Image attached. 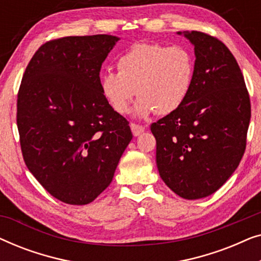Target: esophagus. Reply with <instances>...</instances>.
Listing matches in <instances>:
<instances>
[{"instance_id": "esophagus-1", "label": "esophagus", "mask_w": 261, "mask_h": 261, "mask_svg": "<svg viewBox=\"0 0 261 261\" xmlns=\"http://www.w3.org/2000/svg\"><path fill=\"white\" fill-rule=\"evenodd\" d=\"M130 128H132V132H133L134 137H138V135H140L141 133H144L145 132V127L141 126V124L130 123Z\"/></svg>"}]
</instances>
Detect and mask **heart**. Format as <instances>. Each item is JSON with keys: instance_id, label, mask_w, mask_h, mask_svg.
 <instances>
[{"instance_id": "1", "label": "heart", "mask_w": 261, "mask_h": 261, "mask_svg": "<svg viewBox=\"0 0 261 261\" xmlns=\"http://www.w3.org/2000/svg\"><path fill=\"white\" fill-rule=\"evenodd\" d=\"M117 72L101 78V90L117 114L129 112L137 94L135 112L169 115L180 108L190 94L195 76V58L188 47L162 42H137L116 60Z\"/></svg>"}]
</instances>
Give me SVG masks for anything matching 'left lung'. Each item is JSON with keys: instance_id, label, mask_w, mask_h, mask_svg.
I'll use <instances>...</instances> for the list:
<instances>
[{"instance_id": "1", "label": "left lung", "mask_w": 261, "mask_h": 261, "mask_svg": "<svg viewBox=\"0 0 261 261\" xmlns=\"http://www.w3.org/2000/svg\"><path fill=\"white\" fill-rule=\"evenodd\" d=\"M185 37L196 55L190 94L151 130L162 179L180 197L198 199L219 190L240 164L251 99L237 59L222 41L198 31Z\"/></svg>"}]
</instances>
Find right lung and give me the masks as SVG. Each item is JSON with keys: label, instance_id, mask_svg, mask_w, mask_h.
Returning <instances> with one entry per match:
<instances>
[{"label": "right lung", "instance_id": "1", "mask_svg": "<svg viewBox=\"0 0 261 261\" xmlns=\"http://www.w3.org/2000/svg\"><path fill=\"white\" fill-rule=\"evenodd\" d=\"M117 40L53 39L34 53L21 81L16 123L24 164L67 204H88L108 188L133 138L101 90L99 71Z\"/></svg>", "mask_w": 261, "mask_h": 261}]
</instances>
